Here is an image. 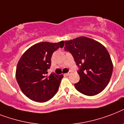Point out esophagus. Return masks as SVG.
Wrapping results in <instances>:
<instances>
[{"label":"esophagus","mask_w":124,"mask_h":124,"mask_svg":"<svg viewBox=\"0 0 124 124\" xmlns=\"http://www.w3.org/2000/svg\"><path fill=\"white\" fill-rule=\"evenodd\" d=\"M70 74H71V72H68V73H67V74H66V75H67V76H70Z\"/></svg>","instance_id":"34e87169"}]
</instances>
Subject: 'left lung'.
<instances>
[{"mask_svg":"<svg viewBox=\"0 0 124 124\" xmlns=\"http://www.w3.org/2000/svg\"><path fill=\"white\" fill-rule=\"evenodd\" d=\"M65 50L72 53L79 67L80 80L76 90L88 96L99 93L108 85L113 72V63L102 44L90 38L80 36L65 41Z\"/></svg>","mask_w":124,"mask_h":124,"instance_id":"left-lung-1","label":"left lung"}]
</instances>
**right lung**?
<instances>
[{
  "mask_svg": "<svg viewBox=\"0 0 124 124\" xmlns=\"http://www.w3.org/2000/svg\"><path fill=\"white\" fill-rule=\"evenodd\" d=\"M64 45V41L38 43L29 48L19 59L16 79L23 93L32 101L44 102L56 93L63 75H48L47 70L53 52Z\"/></svg>",
  "mask_w": 124,
  "mask_h": 124,
  "instance_id": "add662e5",
  "label": "right lung"
}]
</instances>
